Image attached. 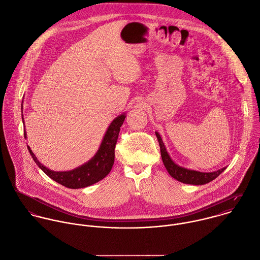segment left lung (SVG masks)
I'll return each mask as SVG.
<instances>
[{
  "mask_svg": "<svg viewBox=\"0 0 260 260\" xmlns=\"http://www.w3.org/2000/svg\"><path fill=\"white\" fill-rule=\"evenodd\" d=\"M155 135L157 137V140L160 146V155H161L162 162L168 173L179 182H182L184 184H190V185H204L214 180L216 177H218L226 168L224 167L214 172H199V171L181 167L171 158L170 154L167 151L165 143L162 142V139L157 131L155 132Z\"/></svg>",
  "mask_w": 260,
  "mask_h": 260,
  "instance_id": "obj_1",
  "label": "left lung"
}]
</instances>
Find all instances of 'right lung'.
Returning a JSON list of instances; mask_svg holds the SVG:
<instances>
[{
	"instance_id": "add662e5",
	"label": "right lung",
	"mask_w": 260,
	"mask_h": 260,
	"mask_svg": "<svg viewBox=\"0 0 260 260\" xmlns=\"http://www.w3.org/2000/svg\"><path fill=\"white\" fill-rule=\"evenodd\" d=\"M125 118V113L116 117L108 127L95 154L88 161L71 171L57 172L50 170L37 158L29 146H27V148L39 168L42 169L43 172L51 179L67 188H85L103 180L111 172L115 161V146L118 140L120 128L123 125ZM23 120L22 115V121ZM24 137H27L26 131H24Z\"/></svg>"
}]
</instances>
